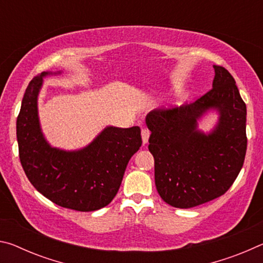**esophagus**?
<instances>
[{"mask_svg":"<svg viewBox=\"0 0 263 263\" xmlns=\"http://www.w3.org/2000/svg\"><path fill=\"white\" fill-rule=\"evenodd\" d=\"M149 135H151V132L148 128H145V127L141 128V138H142V142H144V144H146V142L148 141Z\"/></svg>","mask_w":263,"mask_h":263,"instance_id":"obj_1","label":"esophagus"}]
</instances>
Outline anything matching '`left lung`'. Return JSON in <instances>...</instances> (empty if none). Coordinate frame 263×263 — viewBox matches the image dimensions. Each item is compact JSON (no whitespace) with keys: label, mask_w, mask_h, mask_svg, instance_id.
<instances>
[{"label":"left lung","mask_w":263,"mask_h":263,"mask_svg":"<svg viewBox=\"0 0 263 263\" xmlns=\"http://www.w3.org/2000/svg\"><path fill=\"white\" fill-rule=\"evenodd\" d=\"M213 68L206 94L191 104L146 116L155 185L160 197L174 208H194L224 195L245 161L246 104L229 70ZM210 108L220 118L215 130L205 135L197 130V119Z\"/></svg>","instance_id":"obj_1"}]
</instances>
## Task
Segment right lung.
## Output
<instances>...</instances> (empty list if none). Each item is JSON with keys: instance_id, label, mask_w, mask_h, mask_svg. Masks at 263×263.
<instances>
[{"instance_id": "add662e5", "label": "right lung", "mask_w": 263, "mask_h": 263, "mask_svg": "<svg viewBox=\"0 0 263 263\" xmlns=\"http://www.w3.org/2000/svg\"><path fill=\"white\" fill-rule=\"evenodd\" d=\"M48 74L31 80L22 101L16 123L22 167L31 184L53 203L77 211L99 210L114 199L128 161L141 146L140 127L108 126L87 147L72 152L51 147L37 109L43 78Z\"/></svg>"}]
</instances>
